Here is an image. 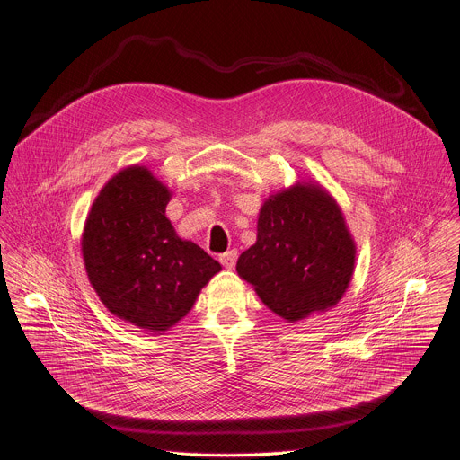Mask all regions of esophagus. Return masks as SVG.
Listing matches in <instances>:
<instances>
[{"label": "esophagus", "instance_id": "esophagus-1", "mask_svg": "<svg viewBox=\"0 0 460 460\" xmlns=\"http://www.w3.org/2000/svg\"><path fill=\"white\" fill-rule=\"evenodd\" d=\"M236 258H238V251H236V249H231V251H227V252L220 254L222 266H224V268H227V270H233V268H234V264H236Z\"/></svg>", "mask_w": 460, "mask_h": 460}]
</instances>
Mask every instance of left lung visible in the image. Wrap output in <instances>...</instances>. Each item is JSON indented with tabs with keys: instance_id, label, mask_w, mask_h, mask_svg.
Returning a JSON list of instances; mask_svg holds the SVG:
<instances>
[{
	"instance_id": "8db88e82",
	"label": "left lung",
	"mask_w": 460,
	"mask_h": 460,
	"mask_svg": "<svg viewBox=\"0 0 460 460\" xmlns=\"http://www.w3.org/2000/svg\"><path fill=\"white\" fill-rule=\"evenodd\" d=\"M353 266L355 243L332 196L296 185L261 208L256 243L240 254L236 271L271 311L295 322L335 305Z\"/></svg>"
}]
</instances>
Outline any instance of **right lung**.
<instances>
[{"instance_id":"right-lung-1","label":"right lung","mask_w":460,"mask_h":460,"mask_svg":"<svg viewBox=\"0 0 460 460\" xmlns=\"http://www.w3.org/2000/svg\"><path fill=\"white\" fill-rule=\"evenodd\" d=\"M169 190L147 169L118 172L94 200L82 240L100 300L144 330L165 332L185 316L222 270L202 247L176 236Z\"/></svg>"}]
</instances>
